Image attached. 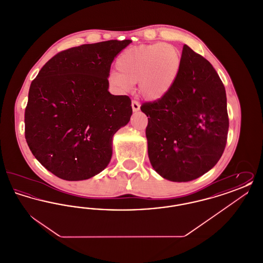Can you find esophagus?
<instances>
[{"mask_svg": "<svg viewBox=\"0 0 263 263\" xmlns=\"http://www.w3.org/2000/svg\"><path fill=\"white\" fill-rule=\"evenodd\" d=\"M131 105H132V109H133V111H138L139 109H140V103L138 102L137 100H132V103H131Z\"/></svg>", "mask_w": 263, "mask_h": 263, "instance_id": "obj_1", "label": "esophagus"}]
</instances>
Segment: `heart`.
<instances>
[{"mask_svg": "<svg viewBox=\"0 0 263 263\" xmlns=\"http://www.w3.org/2000/svg\"><path fill=\"white\" fill-rule=\"evenodd\" d=\"M181 66L179 51L172 44L157 43L126 49L115 63L117 71L109 83L121 92L132 90L138 82L139 93L146 100L163 98L172 88Z\"/></svg>", "mask_w": 263, "mask_h": 263, "instance_id": "obj_1", "label": "heart"}]
</instances>
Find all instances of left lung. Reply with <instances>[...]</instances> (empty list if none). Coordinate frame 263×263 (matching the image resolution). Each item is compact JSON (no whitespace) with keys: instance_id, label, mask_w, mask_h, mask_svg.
Listing matches in <instances>:
<instances>
[{"instance_id":"8db88e82","label":"left lung","mask_w":263,"mask_h":263,"mask_svg":"<svg viewBox=\"0 0 263 263\" xmlns=\"http://www.w3.org/2000/svg\"><path fill=\"white\" fill-rule=\"evenodd\" d=\"M141 110L148 117L150 163L163 178L196 179L221 159L229 130L225 87L210 62L187 45L174 86Z\"/></svg>"}]
</instances>
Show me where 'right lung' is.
I'll list each match as a JSON object with an SVG mask.
<instances>
[{"label":"right lung","instance_id":"1","mask_svg":"<svg viewBox=\"0 0 263 263\" xmlns=\"http://www.w3.org/2000/svg\"><path fill=\"white\" fill-rule=\"evenodd\" d=\"M132 41L84 44L52 57L32 81L25 112L26 143L39 163L70 181L102 172L113 135L132 115L131 100L108 91L114 57Z\"/></svg>","mask_w":263,"mask_h":263}]
</instances>
